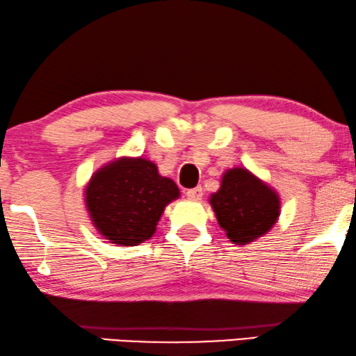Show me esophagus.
<instances>
[{"label":"esophagus","instance_id":"obj_1","mask_svg":"<svg viewBox=\"0 0 356 356\" xmlns=\"http://www.w3.org/2000/svg\"><path fill=\"white\" fill-rule=\"evenodd\" d=\"M187 195L188 200H193V202H198V200H202L203 197V188L202 187H195V188H190L185 192Z\"/></svg>","mask_w":356,"mask_h":356}]
</instances>
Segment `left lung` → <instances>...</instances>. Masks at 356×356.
Instances as JSON below:
<instances>
[{
    "label": "left lung",
    "instance_id": "1",
    "mask_svg": "<svg viewBox=\"0 0 356 356\" xmlns=\"http://www.w3.org/2000/svg\"><path fill=\"white\" fill-rule=\"evenodd\" d=\"M218 224L235 245H250L274 227L280 216V197L271 185L247 168L227 169L221 187L209 195Z\"/></svg>",
    "mask_w": 356,
    "mask_h": 356
}]
</instances>
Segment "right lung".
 I'll use <instances>...</instances> for the list:
<instances>
[{
	"instance_id": "1",
	"label": "right lung",
	"mask_w": 356,
	"mask_h": 356,
	"mask_svg": "<svg viewBox=\"0 0 356 356\" xmlns=\"http://www.w3.org/2000/svg\"><path fill=\"white\" fill-rule=\"evenodd\" d=\"M180 197L172 179L143 156H121L103 164L85 184L90 221L104 240L135 247L156 232L164 209Z\"/></svg>"
}]
</instances>
